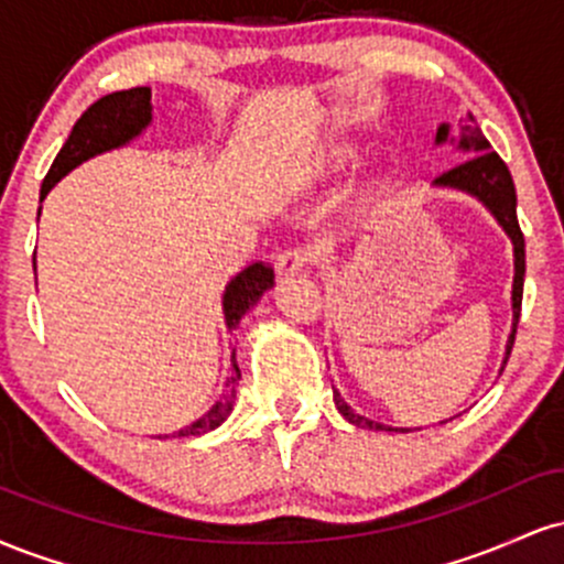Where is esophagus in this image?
<instances>
[{"mask_svg": "<svg viewBox=\"0 0 564 564\" xmlns=\"http://www.w3.org/2000/svg\"><path fill=\"white\" fill-rule=\"evenodd\" d=\"M304 264H307V251L304 249H283L275 257V273L281 278H289L294 273H302Z\"/></svg>", "mask_w": 564, "mask_h": 564, "instance_id": "34e87169", "label": "esophagus"}]
</instances>
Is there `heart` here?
<instances>
[{"label": "heart", "mask_w": 564, "mask_h": 564, "mask_svg": "<svg viewBox=\"0 0 564 564\" xmlns=\"http://www.w3.org/2000/svg\"><path fill=\"white\" fill-rule=\"evenodd\" d=\"M352 159V151H349V148H345V145H339V148H334V151H328V156L321 161V170H339V166H345L347 161Z\"/></svg>", "instance_id": "obj_1"}]
</instances>
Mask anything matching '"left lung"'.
Returning a JSON list of instances; mask_svg holds the SVG:
<instances>
[{
    "instance_id": "obj_1",
    "label": "left lung",
    "mask_w": 564,
    "mask_h": 564,
    "mask_svg": "<svg viewBox=\"0 0 564 564\" xmlns=\"http://www.w3.org/2000/svg\"><path fill=\"white\" fill-rule=\"evenodd\" d=\"M451 127L440 124L435 134V145H443V142H453ZM458 151L469 153V159H464L462 164L451 166L448 172H443L435 177L437 187H453V191H464L477 200H482L488 206V212L498 219L503 232L511 238V246H514V283H511V313H514V323H511V334L507 341V358H503V366H507L511 347H514V334L517 323H520V310H522V283H525V238H522L520 223H517V193H514V180H511L509 166L503 164L501 156L496 151H490V142L482 138V132L477 129L475 119L469 116V121L462 124V134H458ZM501 366V371H503ZM334 403L339 408L341 416L347 419L349 424L366 426V430H384V424L371 422V419L360 416L349 408L345 400H341L339 392H334ZM392 430V426H387Z\"/></svg>"
}]
</instances>
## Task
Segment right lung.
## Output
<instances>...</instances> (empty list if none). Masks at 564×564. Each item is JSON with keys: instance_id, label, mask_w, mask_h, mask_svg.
Returning a JSON list of instances; mask_svg holds the SVG:
<instances>
[{"instance_id": "1", "label": "right lung", "mask_w": 564, "mask_h": 564, "mask_svg": "<svg viewBox=\"0 0 564 564\" xmlns=\"http://www.w3.org/2000/svg\"><path fill=\"white\" fill-rule=\"evenodd\" d=\"M151 111H153L151 87L121 89V93H111L93 102V106L82 113V119L76 121L74 129H70L66 145L61 148V153L55 156L53 166H50L39 196L47 198V193L53 191L55 183H61V177H66L70 170H76L82 161L93 159L97 153L113 151V148L127 145L129 140L138 138L142 129L151 124L153 119ZM273 283H275V275L270 264L254 262L249 264V268H243L241 273L225 286V294H223L225 326L232 332V328L238 326V321L246 315V310L254 307L257 300H260ZM238 379H241V368H238L236 352H232V368H230L228 381H225L223 398H219L217 403L204 413V416L196 419L193 424H187L185 430H180L177 437H198L204 435V432L217 430V426L230 416L232 403H236Z\"/></svg>"}]
</instances>
